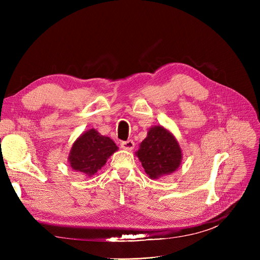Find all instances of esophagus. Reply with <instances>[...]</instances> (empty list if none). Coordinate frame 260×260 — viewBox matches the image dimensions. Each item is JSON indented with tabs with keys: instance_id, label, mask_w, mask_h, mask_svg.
<instances>
[{
	"instance_id": "esophagus-1",
	"label": "esophagus",
	"mask_w": 260,
	"mask_h": 260,
	"mask_svg": "<svg viewBox=\"0 0 260 260\" xmlns=\"http://www.w3.org/2000/svg\"><path fill=\"white\" fill-rule=\"evenodd\" d=\"M120 146L123 149H125V151H131V149L135 147V142H133L132 140H128V141H124V142H121Z\"/></svg>"
}]
</instances>
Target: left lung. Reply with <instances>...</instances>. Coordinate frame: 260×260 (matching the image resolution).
Segmentation results:
<instances>
[{"mask_svg":"<svg viewBox=\"0 0 260 260\" xmlns=\"http://www.w3.org/2000/svg\"><path fill=\"white\" fill-rule=\"evenodd\" d=\"M149 179L175 172L182 161V149L176 137L162 125H153L136 152Z\"/></svg>","mask_w":260,"mask_h":260,"instance_id":"1","label":"left lung"}]
</instances>
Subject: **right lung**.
<instances>
[{
  "label": "right lung",
  "mask_w": 260,
  "mask_h": 260,
  "mask_svg": "<svg viewBox=\"0 0 260 260\" xmlns=\"http://www.w3.org/2000/svg\"><path fill=\"white\" fill-rule=\"evenodd\" d=\"M116 151L118 146L111 138L102 136L92 128L77 138L70 148L68 162L74 171L92 177L105 166L107 159Z\"/></svg>",
  "instance_id": "add662e5"
}]
</instances>
